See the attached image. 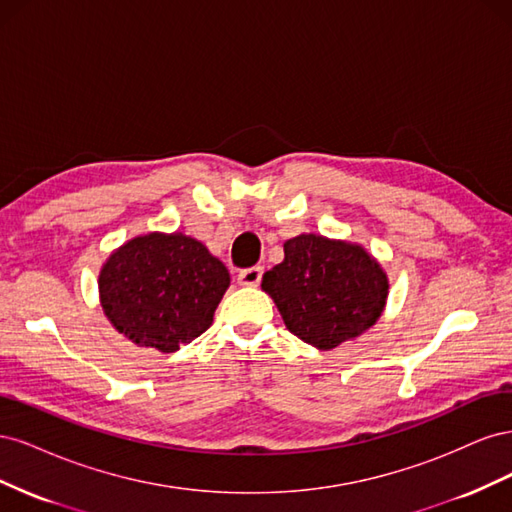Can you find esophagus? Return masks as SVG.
<instances>
[{"instance_id":"1","label":"esophagus","mask_w":512,"mask_h":512,"mask_svg":"<svg viewBox=\"0 0 512 512\" xmlns=\"http://www.w3.org/2000/svg\"><path fill=\"white\" fill-rule=\"evenodd\" d=\"M262 267H250V269H243L239 273V284L241 286H258L262 280Z\"/></svg>"}]
</instances>
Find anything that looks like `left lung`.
Wrapping results in <instances>:
<instances>
[{
  "label": "left lung",
  "mask_w": 512,
  "mask_h": 512,
  "mask_svg": "<svg viewBox=\"0 0 512 512\" xmlns=\"http://www.w3.org/2000/svg\"><path fill=\"white\" fill-rule=\"evenodd\" d=\"M262 290L292 335L331 350L380 318L389 282L363 247L299 235L284 243V260L262 277Z\"/></svg>",
  "instance_id": "obj_1"
}]
</instances>
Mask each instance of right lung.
<instances>
[{
    "instance_id": "right-lung-1",
    "label": "right lung",
    "mask_w": 512,
    "mask_h": 512,
    "mask_svg": "<svg viewBox=\"0 0 512 512\" xmlns=\"http://www.w3.org/2000/svg\"><path fill=\"white\" fill-rule=\"evenodd\" d=\"M228 284V269L203 243L181 232H151L106 260L100 301L130 342L175 352L211 327Z\"/></svg>"
}]
</instances>
